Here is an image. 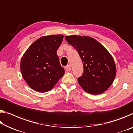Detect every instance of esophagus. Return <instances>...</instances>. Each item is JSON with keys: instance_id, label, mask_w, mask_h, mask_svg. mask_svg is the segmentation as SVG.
<instances>
[{"instance_id": "34e87169", "label": "esophagus", "mask_w": 133, "mask_h": 133, "mask_svg": "<svg viewBox=\"0 0 133 133\" xmlns=\"http://www.w3.org/2000/svg\"><path fill=\"white\" fill-rule=\"evenodd\" d=\"M65 69H66V70L67 71H70L71 70V66L70 64H69L67 65V66H66V67H65Z\"/></svg>"}]
</instances>
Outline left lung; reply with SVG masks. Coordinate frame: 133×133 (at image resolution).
<instances>
[{
	"label": "left lung",
	"mask_w": 133,
	"mask_h": 133,
	"mask_svg": "<svg viewBox=\"0 0 133 133\" xmlns=\"http://www.w3.org/2000/svg\"><path fill=\"white\" fill-rule=\"evenodd\" d=\"M77 50L83 62L84 73L78 78L80 86L87 93H104L114 81L117 69L111 54L93 38L81 35L65 36Z\"/></svg>",
	"instance_id": "8db88e82"
}]
</instances>
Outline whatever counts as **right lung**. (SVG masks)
I'll use <instances>...</instances> for the list:
<instances>
[{
	"mask_svg": "<svg viewBox=\"0 0 133 133\" xmlns=\"http://www.w3.org/2000/svg\"><path fill=\"white\" fill-rule=\"evenodd\" d=\"M64 35H45L29 46L22 56L20 69L23 79L35 91L45 92L51 90L64 74L57 50Z\"/></svg>",
	"mask_w": 133,
	"mask_h": 133,
	"instance_id": "add662e5",
	"label": "right lung"
}]
</instances>
